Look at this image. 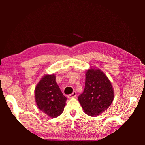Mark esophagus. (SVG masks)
I'll list each match as a JSON object with an SVG mask.
<instances>
[{"label": "esophagus", "mask_w": 145, "mask_h": 145, "mask_svg": "<svg viewBox=\"0 0 145 145\" xmlns=\"http://www.w3.org/2000/svg\"><path fill=\"white\" fill-rule=\"evenodd\" d=\"M76 96H77V93H76L75 91H73L72 94L68 95V98H75V97H76Z\"/></svg>", "instance_id": "esophagus-1"}]
</instances>
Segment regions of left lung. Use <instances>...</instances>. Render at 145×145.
<instances>
[{"instance_id": "left-lung-1", "label": "left lung", "mask_w": 145, "mask_h": 145, "mask_svg": "<svg viewBox=\"0 0 145 145\" xmlns=\"http://www.w3.org/2000/svg\"><path fill=\"white\" fill-rule=\"evenodd\" d=\"M114 96L111 82L104 72L95 68L86 71L84 90L78 97L86 114L100 115L109 107Z\"/></svg>"}]
</instances>
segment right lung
Returning <instances> with one entry per match:
<instances>
[{
    "label": "right lung",
    "instance_id": "add662e5",
    "mask_svg": "<svg viewBox=\"0 0 145 145\" xmlns=\"http://www.w3.org/2000/svg\"><path fill=\"white\" fill-rule=\"evenodd\" d=\"M35 100L39 109L51 118L62 113L67 98L65 97L56 82V75H45L34 90Z\"/></svg>",
    "mask_w": 145,
    "mask_h": 145
}]
</instances>
